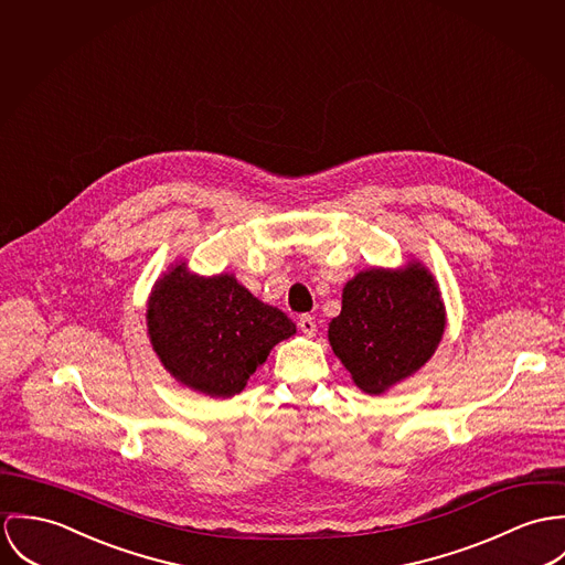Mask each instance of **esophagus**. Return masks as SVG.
Instances as JSON below:
<instances>
[{
	"label": "esophagus",
	"mask_w": 565,
	"mask_h": 565,
	"mask_svg": "<svg viewBox=\"0 0 565 565\" xmlns=\"http://www.w3.org/2000/svg\"><path fill=\"white\" fill-rule=\"evenodd\" d=\"M299 329H301L308 338H312L313 333H316V320H313L310 313H303V316L299 318Z\"/></svg>",
	"instance_id": "34e87169"
}]
</instances>
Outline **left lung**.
Segmentation results:
<instances>
[{
    "label": "left lung",
    "mask_w": 565,
    "mask_h": 565,
    "mask_svg": "<svg viewBox=\"0 0 565 565\" xmlns=\"http://www.w3.org/2000/svg\"><path fill=\"white\" fill-rule=\"evenodd\" d=\"M444 327L438 284L414 259L347 281L342 312L329 322V344L360 390L383 394L431 360Z\"/></svg>",
    "instance_id": "1"
}]
</instances>
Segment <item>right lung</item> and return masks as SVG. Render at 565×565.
<instances>
[{
  "label": "right lung",
  "mask_w": 565,
  "mask_h": 565,
  "mask_svg": "<svg viewBox=\"0 0 565 565\" xmlns=\"http://www.w3.org/2000/svg\"><path fill=\"white\" fill-rule=\"evenodd\" d=\"M147 333L182 385L230 398L245 390L277 342L297 333V324L255 299L234 275L199 277L180 262L149 295Z\"/></svg>",
  "instance_id": "1"
}]
</instances>
